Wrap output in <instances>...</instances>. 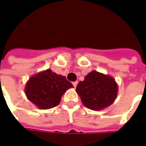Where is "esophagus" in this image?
<instances>
[{"label":"esophagus","instance_id":"obj_1","mask_svg":"<svg viewBox=\"0 0 146 146\" xmlns=\"http://www.w3.org/2000/svg\"><path fill=\"white\" fill-rule=\"evenodd\" d=\"M77 84H78V81H75V82L73 83V86H74V88H76V85H77Z\"/></svg>","mask_w":146,"mask_h":146}]
</instances>
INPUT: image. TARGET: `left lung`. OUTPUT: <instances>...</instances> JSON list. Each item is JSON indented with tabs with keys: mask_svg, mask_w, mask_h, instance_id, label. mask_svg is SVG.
Instances as JSON below:
<instances>
[{
	"mask_svg": "<svg viewBox=\"0 0 146 146\" xmlns=\"http://www.w3.org/2000/svg\"><path fill=\"white\" fill-rule=\"evenodd\" d=\"M82 103L92 110H104L115 101L118 87L112 76L92 71L76 86Z\"/></svg>",
	"mask_w": 146,
	"mask_h": 146,
	"instance_id": "1",
	"label": "left lung"
}]
</instances>
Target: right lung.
<instances>
[{
	"label": "right lung",
	"mask_w": 146,
	"mask_h": 146,
	"mask_svg": "<svg viewBox=\"0 0 146 146\" xmlns=\"http://www.w3.org/2000/svg\"><path fill=\"white\" fill-rule=\"evenodd\" d=\"M73 84L66 76L50 69L31 76L27 81L25 93L27 98L39 109L48 110L59 104L61 98Z\"/></svg>",
	"instance_id": "right-lung-1"
}]
</instances>
